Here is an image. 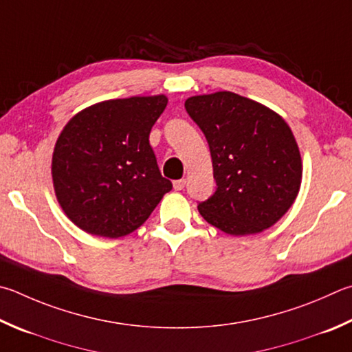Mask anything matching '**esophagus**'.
<instances>
[{
    "label": "esophagus",
    "mask_w": 352,
    "mask_h": 352,
    "mask_svg": "<svg viewBox=\"0 0 352 352\" xmlns=\"http://www.w3.org/2000/svg\"><path fill=\"white\" fill-rule=\"evenodd\" d=\"M184 186H186V180H184V178H182V180H175L174 182V189L175 190H182V189H184Z\"/></svg>",
    "instance_id": "esophagus-1"
}]
</instances>
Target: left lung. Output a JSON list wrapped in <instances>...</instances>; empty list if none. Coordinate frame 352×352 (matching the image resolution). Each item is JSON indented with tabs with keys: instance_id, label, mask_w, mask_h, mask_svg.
Returning a JSON list of instances; mask_svg holds the SVG:
<instances>
[{
	"instance_id": "1",
	"label": "left lung",
	"mask_w": 352,
	"mask_h": 352,
	"mask_svg": "<svg viewBox=\"0 0 352 352\" xmlns=\"http://www.w3.org/2000/svg\"><path fill=\"white\" fill-rule=\"evenodd\" d=\"M189 117L206 137L215 192L198 212L229 235L272 226L292 206L302 183V158L286 121L232 92L190 97Z\"/></svg>"
}]
</instances>
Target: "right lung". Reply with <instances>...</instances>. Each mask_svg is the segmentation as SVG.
I'll use <instances>...</instances> for the list:
<instances>
[{
	"mask_svg": "<svg viewBox=\"0 0 352 352\" xmlns=\"http://www.w3.org/2000/svg\"><path fill=\"white\" fill-rule=\"evenodd\" d=\"M166 104L164 95L103 101L63 129L52 157L54 188L82 231L109 239L131 234L172 189L149 143Z\"/></svg>",
	"mask_w": 352,
	"mask_h": 352,
	"instance_id": "right-lung-1",
	"label": "right lung"
}]
</instances>
